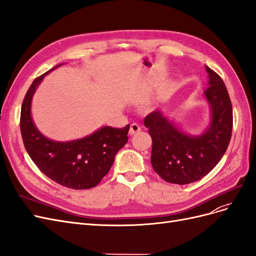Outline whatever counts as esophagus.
<instances>
[{
	"mask_svg": "<svg viewBox=\"0 0 256 256\" xmlns=\"http://www.w3.org/2000/svg\"><path fill=\"white\" fill-rule=\"evenodd\" d=\"M138 131H141L140 125H138V124H136V122L131 124V125H130V129H129V134H130L131 136H132V134H138Z\"/></svg>",
	"mask_w": 256,
	"mask_h": 256,
	"instance_id": "1",
	"label": "esophagus"
}]
</instances>
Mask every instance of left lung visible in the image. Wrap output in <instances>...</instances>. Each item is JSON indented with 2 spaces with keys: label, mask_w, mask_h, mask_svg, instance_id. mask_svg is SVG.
<instances>
[{
  "label": "left lung",
  "mask_w": 256,
  "mask_h": 256,
  "mask_svg": "<svg viewBox=\"0 0 256 256\" xmlns=\"http://www.w3.org/2000/svg\"><path fill=\"white\" fill-rule=\"evenodd\" d=\"M208 72L204 97L210 108V122L200 134L182 131L161 110L148 114L144 125L152 140V166L162 180L177 184L200 180L226 154L233 128V109L223 80L212 69Z\"/></svg>",
  "instance_id": "obj_1"
}]
</instances>
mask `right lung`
<instances>
[{
	"mask_svg": "<svg viewBox=\"0 0 256 256\" xmlns=\"http://www.w3.org/2000/svg\"><path fill=\"white\" fill-rule=\"evenodd\" d=\"M60 65L38 76L28 90L21 106L22 140L30 159L50 180L70 189H90L96 187L110 171L116 154L128 141L129 125L120 129L104 126L88 136L68 142L46 138L35 126L30 104L44 76Z\"/></svg>",
	"mask_w": 256,
	"mask_h": 256,
	"instance_id": "right-lung-1",
	"label": "right lung"
}]
</instances>
